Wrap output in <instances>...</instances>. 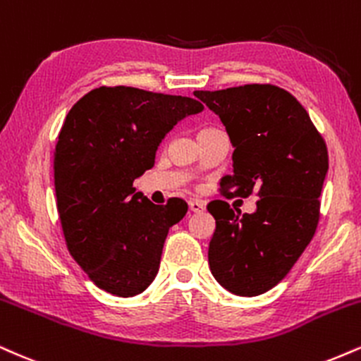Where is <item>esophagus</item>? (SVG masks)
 <instances>
[{"mask_svg":"<svg viewBox=\"0 0 361 361\" xmlns=\"http://www.w3.org/2000/svg\"><path fill=\"white\" fill-rule=\"evenodd\" d=\"M204 202L202 201H196V199H192V201H189V209L192 211V213H201V211H204Z\"/></svg>","mask_w":361,"mask_h":361,"instance_id":"esophagus-1","label":"esophagus"}]
</instances>
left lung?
Listing matches in <instances>:
<instances>
[{
  "mask_svg": "<svg viewBox=\"0 0 361 361\" xmlns=\"http://www.w3.org/2000/svg\"><path fill=\"white\" fill-rule=\"evenodd\" d=\"M194 96L230 135L233 173L219 185L230 196L257 192V211L240 216L226 201H211L216 230L211 274L226 290L253 298L290 272L314 236L328 148L302 104L272 84H247Z\"/></svg>",
  "mask_w": 361,
  "mask_h": 361,
  "instance_id": "obj_1",
  "label": "left lung"
}]
</instances>
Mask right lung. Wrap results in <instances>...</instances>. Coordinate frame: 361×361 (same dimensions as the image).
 Here are the masks:
<instances>
[{
	"mask_svg": "<svg viewBox=\"0 0 361 361\" xmlns=\"http://www.w3.org/2000/svg\"><path fill=\"white\" fill-rule=\"evenodd\" d=\"M204 109L185 96L97 87L71 108L54 152V185L67 248L99 289L133 298L154 282L182 199L157 206L133 180L154 167L165 135Z\"/></svg>",
	"mask_w": 361,
	"mask_h": 361,
	"instance_id": "right-lung-1",
	"label": "right lung"
}]
</instances>
